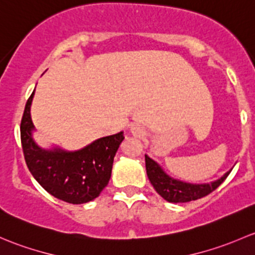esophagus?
<instances>
[{"instance_id":"obj_1","label":"esophagus","mask_w":255,"mask_h":255,"mask_svg":"<svg viewBox=\"0 0 255 255\" xmlns=\"http://www.w3.org/2000/svg\"><path fill=\"white\" fill-rule=\"evenodd\" d=\"M130 130H131V133H132L133 136H136V137H142V136H145V133H146L145 128L141 127V125H138V124L132 125Z\"/></svg>"}]
</instances>
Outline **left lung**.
I'll return each instance as SVG.
<instances>
[{
	"label": "left lung",
	"instance_id": "8db88e82",
	"mask_svg": "<svg viewBox=\"0 0 255 255\" xmlns=\"http://www.w3.org/2000/svg\"><path fill=\"white\" fill-rule=\"evenodd\" d=\"M145 161L147 177L149 182L153 185L154 190L169 203H188V201L198 200L209 195L224 183V180L232 170L231 169L230 172L225 173L220 179L215 182L206 183V184H191V183H185L170 178L167 173L163 172L159 164L148 156H145Z\"/></svg>",
	"mask_w": 255,
	"mask_h": 255
}]
</instances>
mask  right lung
Returning a JSON list of instances; mask_svg holds the SVG:
<instances>
[{"label": "right lung", "instance_id": "add662e5", "mask_svg": "<svg viewBox=\"0 0 255 255\" xmlns=\"http://www.w3.org/2000/svg\"><path fill=\"white\" fill-rule=\"evenodd\" d=\"M33 97L34 92L27 101L20 122L23 153L31 175L49 194L62 201L85 204L94 200L108 185L114 156L124 140L123 131L98 138L78 151L40 148L31 136Z\"/></svg>", "mask_w": 255, "mask_h": 255}]
</instances>
